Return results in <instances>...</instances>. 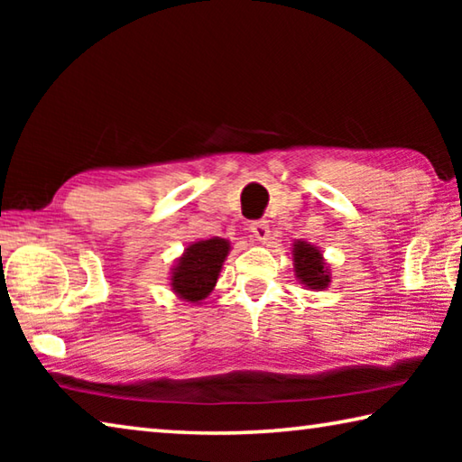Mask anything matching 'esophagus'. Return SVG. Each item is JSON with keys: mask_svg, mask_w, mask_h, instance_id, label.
<instances>
[{"mask_svg": "<svg viewBox=\"0 0 462 462\" xmlns=\"http://www.w3.org/2000/svg\"><path fill=\"white\" fill-rule=\"evenodd\" d=\"M250 232H253V236L256 238V240H261V242H264L269 238V224L264 222V220H254V222H250Z\"/></svg>", "mask_w": 462, "mask_h": 462, "instance_id": "esophagus-1", "label": "esophagus"}]
</instances>
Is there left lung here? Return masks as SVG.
Here are the masks:
<instances>
[{"label":"left lung","instance_id":"obj_1","mask_svg":"<svg viewBox=\"0 0 462 462\" xmlns=\"http://www.w3.org/2000/svg\"><path fill=\"white\" fill-rule=\"evenodd\" d=\"M295 259V273L303 283L311 289H324L330 283L328 277V269H324L322 254L316 246L308 245V242H297L293 248Z\"/></svg>","mask_w":462,"mask_h":462}]
</instances>
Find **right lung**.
<instances>
[{
  "instance_id": "add662e5",
  "label": "right lung",
  "mask_w": 462,
  "mask_h": 462,
  "mask_svg": "<svg viewBox=\"0 0 462 462\" xmlns=\"http://www.w3.org/2000/svg\"><path fill=\"white\" fill-rule=\"evenodd\" d=\"M230 245L224 238L195 242L179 259L173 279L175 291L187 301H199L212 291Z\"/></svg>"
}]
</instances>
